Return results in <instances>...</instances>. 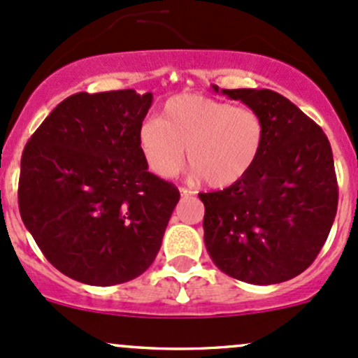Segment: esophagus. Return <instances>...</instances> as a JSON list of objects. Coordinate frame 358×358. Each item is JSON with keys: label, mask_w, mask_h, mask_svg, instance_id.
I'll return each mask as SVG.
<instances>
[{"label": "esophagus", "mask_w": 358, "mask_h": 358, "mask_svg": "<svg viewBox=\"0 0 358 358\" xmlns=\"http://www.w3.org/2000/svg\"><path fill=\"white\" fill-rule=\"evenodd\" d=\"M179 193H180V196H191V194H194V191L187 189V187H179Z\"/></svg>", "instance_id": "1"}]
</instances>
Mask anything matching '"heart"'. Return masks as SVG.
<instances>
[{
	"instance_id": "heart-1",
	"label": "heart",
	"mask_w": 358,
	"mask_h": 358,
	"mask_svg": "<svg viewBox=\"0 0 358 358\" xmlns=\"http://www.w3.org/2000/svg\"><path fill=\"white\" fill-rule=\"evenodd\" d=\"M266 140L264 121L251 107H236L201 94H179L160 119L140 126L138 141L148 167L172 179L186 162L211 187L239 182L255 167Z\"/></svg>"
}]
</instances>
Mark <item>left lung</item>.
<instances>
[{
  "instance_id": "8db88e82",
  "label": "left lung",
  "mask_w": 358,
  "mask_h": 358,
  "mask_svg": "<svg viewBox=\"0 0 358 358\" xmlns=\"http://www.w3.org/2000/svg\"><path fill=\"white\" fill-rule=\"evenodd\" d=\"M213 90L256 110L266 140L245 178L224 191L199 194L206 251L241 282H287L313 264L334 222L331 145L313 119L276 92Z\"/></svg>"
}]
</instances>
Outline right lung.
Here are the masks:
<instances>
[{
    "instance_id": "1",
    "label": "right lung",
    "mask_w": 358,
    "mask_h": 358,
    "mask_svg": "<svg viewBox=\"0 0 358 358\" xmlns=\"http://www.w3.org/2000/svg\"><path fill=\"white\" fill-rule=\"evenodd\" d=\"M153 95H71L32 134L18 206L42 255L95 287L129 282L155 259L180 194L148 172L138 141Z\"/></svg>"
}]
</instances>
